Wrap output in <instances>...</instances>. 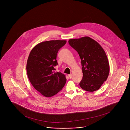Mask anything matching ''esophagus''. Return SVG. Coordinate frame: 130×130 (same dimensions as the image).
I'll return each instance as SVG.
<instances>
[{
    "label": "esophagus",
    "mask_w": 130,
    "mask_h": 130,
    "mask_svg": "<svg viewBox=\"0 0 130 130\" xmlns=\"http://www.w3.org/2000/svg\"><path fill=\"white\" fill-rule=\"evenodd\" d=\"M68 76H69V77H70V78H72V76L71 74H69V75H68Z\"/></svg>",
    "instance_id": "obj_1"
}]
</instances>
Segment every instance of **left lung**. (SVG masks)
I'll return each mask as SVG.
<instances>
[{"label": "left lung", "instance_id": "left-lung-1", "mask_svg": "<svg viewBox=\"0 0 130 130\" xmlns=\"http://www.w3.org/2000/svg\"><path fill=\"white\" fill-rule=\"evenodd\" d=\"M68 42L81 59L83 77L79 83L80 87L88 92L98 90L109 73V62L105 51L97 42L87 36L71 39Z\"/></svg>", "mask_w": 130, "mask_h": 130}]
</instances>
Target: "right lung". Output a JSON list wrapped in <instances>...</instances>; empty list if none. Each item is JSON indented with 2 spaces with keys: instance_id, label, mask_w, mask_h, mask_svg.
Masks as SVG:
<instances>
[{
  "instance_id": "right-lung-1",
  "label": "right lung",
  "mask_w": 130,
  "mask_h": 130,
  "mask_svg": "<svg viewBox=\"0 0 130 130\" xmlns=\"http://www.w3.org/2000/svg\"><path fill=\"white\" fill-rule=\"evenodd\" d=\"M66 43V40L43 42L35 46L29 55L26 64L29 80L34 88L46 97L56 94L66 84L65 75L55 72L54 68L57 65V53Z\"/></svg>"
}]
</instances>
